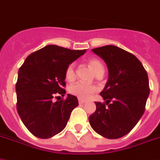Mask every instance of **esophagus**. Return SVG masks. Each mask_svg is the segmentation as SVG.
<instances>
[{
	"mask_svg": "<svg viewBox=\"0 0 160 160\" xmlns=\"http://www.w3.org/2000/svg\"><path fill=\"white\" fill-rule=\"evenodd\" d=\"M78 102L79 104H84L85 101L84 100H82V99H78Z\"/></svg>",
	"mask_w": 160,
	"mask_h": 160,
	"instance_id": "obj_1",
	"label": "esophagus"
}]
</instances>
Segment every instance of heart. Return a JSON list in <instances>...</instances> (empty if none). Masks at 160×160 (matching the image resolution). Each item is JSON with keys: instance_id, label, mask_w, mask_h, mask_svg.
I'll use <instances>...</instances> for the list:
<instances>
[{"instance_id": "b5f03b06", "label": "heart", "mask_w": 160, "mask_h": 160, "mask_svg": "<svg viewBox=\"0 0 160 160\" xmlns=\"http://www.w3.org/2000/svg\"><path fill=\"white\" fill-rule=\"evenodd\" d=\"M88 65L95 75L98 74L99 72H104L103 65L99 59H90L88 60ZM65 77H66V80H68V81H72L75 79L76 71L74 63H72V64L67 66L66 72H65ZM96 91H97V88L94 85L86 84V83H83L81 82H78L74 84L71 85L69 88V92L71 94L78 97L79 99H82V100L88 99Z\"/></svg>"}]
</instances>
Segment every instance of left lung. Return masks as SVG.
<instances>
[{
    "mask_svg": "<svg viewBox=\"0 0 160 160\" xmlns=\"http://www.w3.org/2000/svg\"><path fill=\"white\" fill-rule=\"evenodd\" d=\"M107 64L108 80L88 117L92 129L107 139H118L136 126L145 112L149 95L148 73L136 56L113 45L92 49ZM107 106H106L105 105Z\"/></svg>",
    "mask_w": 160,
    "mask_h": 160,
    "instance_id": "obj_1",
    "label": "left lung"
}]
</instances>
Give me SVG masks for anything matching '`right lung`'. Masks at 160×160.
Here are the masks:
<instances>
[{"instance_id":"right-lung-1","label":"right lung","mask_w":160,"mask_h":160,"mask_svg":"<svg viewBox=\"0 0 160 160\" xmlns=\"http://www.w3.org/2000/svg\"><path fill=\"white\" fill-rule=\"evenodd\" d=\"M86 52L48 45L28 56L18 70L16 83L17 111L29 131L42 139L61 132L72 110L78 106V98L65 96V72L68 65ZM54 98L58 101L55 102Z\"/></svg>"}]
</instances>
